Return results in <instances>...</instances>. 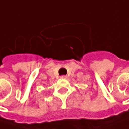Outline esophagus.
I'll use <instances>...</instances> for the list:
<instances>
[{"instance_id":"1","label":"esophagus","mask_w":129,"mask_h":129,"mask_svg":"<svg viewBox=\"0 0 129 129\" xmlns=\"http://www.w3.org/2000/svg\"><path fill=\"white\" fill-rule=\"evenodd\" d=\"M61 78H62V79H66V78H67V76H61Z\"/></svg>"}]
</instances>
